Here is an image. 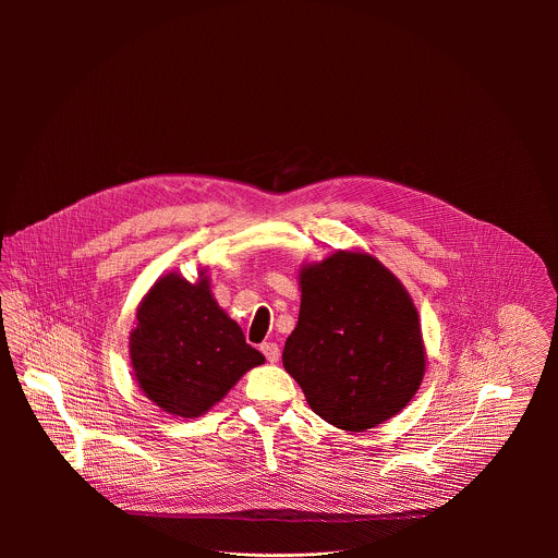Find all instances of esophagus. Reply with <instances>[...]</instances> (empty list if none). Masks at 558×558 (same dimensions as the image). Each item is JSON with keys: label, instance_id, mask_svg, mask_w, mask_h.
<instances>
[{"label": "esophagus", "instance_id": "esophagus-1", "mask_svg": "<svg viewBox=\"0 0 558 558\" xmlns=\"http://www.w3.org/2000/svg\"><path fill=\"white\" fill-rule=\"evenodd\" d=\"M259 350L264 352V356L268 359V363H277V361H279V345H277V343H272V341L262 343Z\"/></svg>", "mask_w": 558, "mask_h": 558}]
</instances>
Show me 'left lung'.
Returning <instances> with one entry per match:
<instances>
[{
  "label": "left lung",
  "mask_w": 558,
  "mask_h": 558,
  "mask_svg": "<svg viewBox=\"0 0 558 558\" xmlns=\"http://www.w3.org/2000/svg\"><path fill=\"white\" fill-rule=\"evenodd\" d=\"M301 312L283 367L310 408L345 432H367L401 412L425 376L418 312L372 253L339 248L299 268Z\"/></svg>",
  "instance_id": "left-lung-1"
}]
</instances>
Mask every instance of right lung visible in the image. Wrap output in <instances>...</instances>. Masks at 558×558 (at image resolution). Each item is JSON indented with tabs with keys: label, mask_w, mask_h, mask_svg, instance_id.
<instances>
[{
	"label": "right lung",
	"mask_w": 558,
	"mask_h": 558,
	"mask_svg": "<svg viewBox=\"0 0 558 558\" xmlns=\"http://www.w3.org/2000/svg\"><path fill=\"white\" fill-rule=\"evenodd\" d=\"M129 356L142 393L182 418L206 414L266 361L219 307L208 268H199L197 281L175 270L155 281L137 307Z\"/></svg>",
	"instance_id": "add662e5"
}]
</instances>
